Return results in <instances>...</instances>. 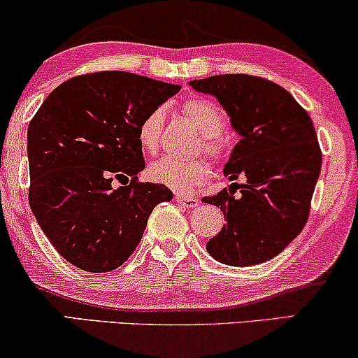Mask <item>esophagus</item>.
Here are the masks:
<instances>
[{"mask_svg":"<svg viewBox=\"0 0 358 358\" xmlns=\"http://www.w3.org/2000/svg\"><path fill=\"white\" fill-rule=\"evenodd\" d=\"M176 202H179L180 206H184V207H187V208H194V207H197L199 206V199H196V197H187V196H176Z\"/></svg>","mask_w":358,"mask_h":358,"instance_id":"34e87169","label":"esophagus"}]
</instances>
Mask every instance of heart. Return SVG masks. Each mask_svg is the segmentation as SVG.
Masks as SVG:
<instances>
[{"mask_svg": "<svg viewBox=\"0 0 358 358\" xmlns=\"http://www.w3.org/2000/svg\"><path fill=\"white\" fill-rule=\"evenodd\" d=\"M182 113L203 136V150L215 159H222L227 152V145L220 138L222 129L225 127V118L219 106L207 99H189L184 101ZM162 120H164V111L156 108L139 123L138 143L143 151L151 155L156 152L159 146ZM148 176L151 180L168 185L176 192H190L207 179L208 164L203 159L179 161L164 156L151 162Z\"/></svg>", "mask_w": 358, "mask_h": 358, "instance_id": "heart-1", "label": "heart"}]
</instances>
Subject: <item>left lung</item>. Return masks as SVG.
<instances>
[{
	"instance_id": "left-lung-1",
	"label": "left lung",
	"mask_w": 358,
	"mask_h": 358,
	"mask_svg": "<svg viewBox=\"0 0 358 358\" xmlns=\"http://www.w3.org/2000/svg\"><path fill=\"white\" fill-rule=\"evenodd\" d=\"M189 85L215 96L240 134L224 168L230 187L202 199L220 207L227 220L207 241V252L230 266L275 258L304 229L321 173V148L308 111L289 92L262 77L225 73ZM236 188L240 196H234Z\"/></svg>"
}]
</instances>
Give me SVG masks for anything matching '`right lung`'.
I'll list each match as a JSON object with an SVG mask.
<instances>
[{
    "label": "right lung",
    "instance_id": "add662e5",
    "mask_svg": "<svg viewBox=\"0 0 358 358\" xmlns=\"http://www.w3.org/2000/svg\"><path fill=\"white\" fill-rule=\"evenodd\" d=\"M179 85L129 72H95L60 83L27 128L29 206L60 257L90 273L117 270L143 238L162 184L138 182L143 118ZM122 185L113 187V180Z\"/></svg>",
    "mask_w": 358,
    "mask_h": 358
}]
</instances>
